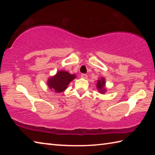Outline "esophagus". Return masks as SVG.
Listing matches in <instances>:
<instances>
[{
    "label": "esophagus",
    "instance_id": "1",
    "mask_svg": "<svg viewBox=\"0 0 155 155\" xmlns=\"http://www.w3.org/2000/svg\"><path fill=\"white\" fill-rule=\"evenodd\" d=\"M81 78H87V75L85 74H81Z\"/></svg>",
    "mask_w": 155,
    "mask_h": 155
}]
</instances>
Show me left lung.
I'll use <instances>...</instances> for the list:
<instances>
[{
	"label": "left lung",
	"mask_w": 155,
	"mask_h": 155,
	"mask_svg": "<svg viewBox=\"0 0 155 155\" xmlns=\"http://www.w3.org/2000/svg\"><path fill=\"white\" fill-rule=\"evenodd\" d=\"M106 85V80L104 77H101L97 81L96 83V88L98 90L100 94H104L107 91V88L105 87Z\"/></svg>",
	"instance_id": "1"
}]
</instances>
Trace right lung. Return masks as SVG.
Listing matches in <instances>:
<instances>
[{
	"label": "right lung",
	"mask_w": 155,
	"mask_h": 155,
	"mask_svg": "<svg viewBox=\"0 0 155 155\" xmlns=\"http://www.w3.org/2000/svg\"><path fill=\"white\" fill-rule=\"evenodd\" d=\"M76 77H77L74 74H72L65 70H60L55 75L48 78L47 85L52 91L61 93L66 90L70 83Z\"/></svg>",
	"instance_id": "obj_1"
}]
</instances>
